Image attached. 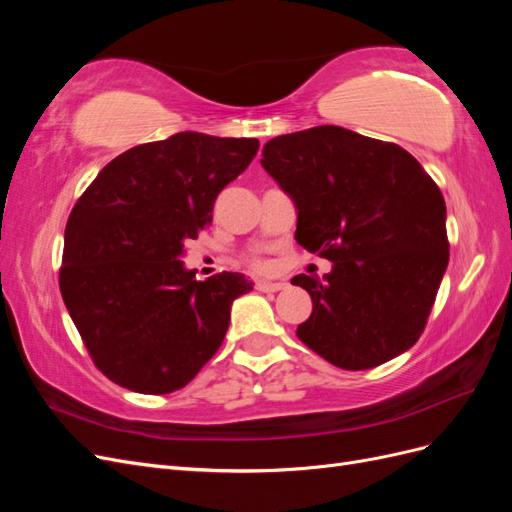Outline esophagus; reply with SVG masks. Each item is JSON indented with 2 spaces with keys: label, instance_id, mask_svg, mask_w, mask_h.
Returning a JSON list of instances; mask_svg holds the SVG:
<instances>
[{
  "label": "esophagus",
  "instance_id": "esophagus-1",
  "mask_svg": "<svg viewBox=\"0 0 512 512\" xmlns=\"http://www.w3.org/2000/svg\"><path fill=\"white\" fill-rule=\"evenodd\" d=\"M284 288H286L284 282H265V280L256 282V290H260V292H280Z\"/></svg>",
  "mask_w": 512,
  "mask_h": 512
}]
</instances>
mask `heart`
Listing matches in <instances>:
<instances>
[{"label":"heart","mask_w":512,"mask_h":512,"mask_svg":"<svg viewBox=\"0 0 512 512\" xmlns=\"http://www.w3.org/2000/svg\"><path fill=\"white\" fill-rule=\"evenodd\" d=\"M250 265L254 271H267L269 269V262L265 258H250Z\"/></svg>","instance_id":"obj_1"}]
</instances>
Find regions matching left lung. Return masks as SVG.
Masks as SVG:
<instances>
[{
  "mask_svg": "<svg viewBox=\"0 0 512 512\" xmlns=\"http://www.w3.org/2000/svg\"><path fill=\"white\" fill-rule=\"evenodd\" d=\"M260 164L294 200V239L333 262L322 280H290L314 303L301 342L352 371L412 348L448 265L436 181L399 145L339 126L271 138Z\"/></svg>",
  "mask_w": 512,
  "mask_h": 512,
  "instance_id": "1",
  "label": "left lung"
}]
</instances>
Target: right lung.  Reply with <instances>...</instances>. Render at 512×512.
Segmentation results:
<instances>
[{
    "label": "right lung",
    "instance_id": "1",
    "mask_svg": "<svg viewBox=\"0 0 512 512\" xmlns=\"http://www.w3.org/2000/svg\"><path fill=\"white\" fill-rule=\"evenodd\" d=\"M258 147L256 138L179 132L121 153L76 200L59 290L108 380L173 393L222 346L232 301L254 286L228 271L198 282L181 258Z\"/></svg>",
    "mask_w": 512,
    "mask_h": 512
}]
</instances>
